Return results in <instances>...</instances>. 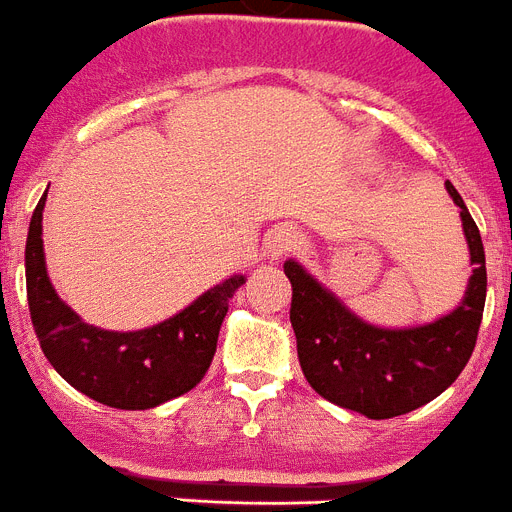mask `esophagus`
<instances>
[{
    "mask_svg": "<svg viewBox=\"0 0 512 512\" xmlns=\"http://www.w3.org/2000/svg\"><path fill=\"white\" fill-rule=\"evenodd\" d=\"M298 243H300L298 227L279 225L274 227L272 235H269V253H272V256H282V253L292 251Z\"/></svg>",
    "mask_w": 512,
    "mask_h": 512,
    "instance_id": "obj_1",
    "label": "esophagus"
}]
</instances>
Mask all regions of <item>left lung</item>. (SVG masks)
Masks as SVG:
<instances>
[{"label":"left lung","instance_id":"1","mask_svg":"<svg viewBox=\"0 0 512 512\" xmlns=\"http://www.w3.org/2000/svg\"><path fill=\"white\" fill-rule=\"evenodd\" d=\"M445 189L461 209L474 274L464 303L440 321L417 329H378L349 313L298 261L285 264L300 368L310 388L331 404L370 419L399 417L440 396L466 368L482 323L487 266L482 235L464 199L451 181Z\"/></svg>","mask_w":512,"mask_h":512}]
</instances>
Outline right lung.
Here are the masks:
<instances>
[{
	"label": "right lung",
	"mask_w": 512,
	"mask_h": 512,
	"mask_svg": "<svg viewBox=\"0 0 512 512\" xmlns=\"http://www.w3.org/2000/svg\"><path fill=\"white\" fill-rule=\"evenodd\" d=\"M43 207L46 194L30 220L25 285L30 321L56 373L69 386L113 409H152L191 391L212 365L227 303L246 279H225L152 329L126 334L95 329L61 303L48 282L41 238Z\"/></svg>",
	"instance_id": "right-lung-1"
}]
</instances>
